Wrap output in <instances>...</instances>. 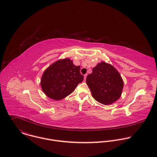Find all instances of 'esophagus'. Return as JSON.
<instances>
[{
  "instance_id": "esophagus-1",
  "label": "esophagus",
  "mask_w": 157,
  "mask_h": 157,
  "mask_svg": "<svg viewBox=\"0 0 157 157\" xmlns=\"http://www.w3.org/2000/svg\"><path fill=\"white\" fill-rule=\"evenodd\" d=\"M84 80H86V77H87V74H86V75L84 76Z\"/></svg>"
}]
</instances>
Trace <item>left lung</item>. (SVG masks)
Returning <instances> with one entry per match:
<instances>
[{"label":"left lung","mask_w":157,"mask_h":157,"mask_svg":"<svg viewBox=\"0 0 157 157\" xmlns=\"http://www.w3.org/2000/svg\"><path fill=\"white\" fill-rule=\"evenodd\" d=\"M86 83L94 99L105 105L119 99L124 87L123 80L117 70L104 61L93 68L92 73L86 78Z\"/></svg>","instance_id":"obj_1"}]
</instances>
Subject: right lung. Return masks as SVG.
<instances>
[{
    "instance_id": "right-lung-1",
    "label": "right lung",
    "mask_w": 157,
    "mask_h": 157,
    "mask_svg": "<svg viewBox=\"0 0 157 157\" xmlns=\"http://www.w3.org/2000/svg\"><path fill=\"white\" fill-rule=\"evenodd\" d=\"M84 76L80 73V66H75L69 58L59 59L44 71L41 87L48 98L58 101L71 94Z\"/></svg>"
}]
</instances>
